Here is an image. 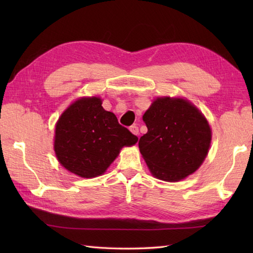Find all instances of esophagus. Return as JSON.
I'll use <instances>...</instances> for the list:
<instances>
[{
    "label": "esophagus",
    "mask_w": 253,
    "mask_h": 253,
    "mask_svg": "<svg viewBox=\"0 0 253 253\" xmlns=\"http://www.w3.org/2000/svg\"><path fill=\"white\" fill-rule=\"evenodd\" d=\"M129 129H130V131L133 133V135H139V128H138V126L137 125H132V126H130L129 127Z\"/></svg>",
    "instance_id": "obj_1"
}]
</instances>
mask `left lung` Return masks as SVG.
Returning <instances> with one entry per match:
<instances>
[{
	"instance_id": "8db88e82",
	"label": "left lung",
	"mask_w": 253,
	"mask_h": 253,
	"mask_svg": "<svg viewBox=\"0 0 253 253\" xmlns=\"http://www.w3.org/2000/svg\"><path fill=\"white\" fill-rule=\"evenodd\" d=\"M142 118L148 131L139 139V149L153 176L178 181L199 169L211 129L196 106L182 99L159 98Z\"/></svg>"
}]
</instances>
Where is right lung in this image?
Listing matches in <instances>:
<instances>
[{"mask_svg": "<svg viewBox=\"0 0 253 253\" xmlns=\"http://www.w3.org/2000/svg\"><path fill=\"white\" fill-rule=\"evenodd\" d=\"M138 137L118 124L99 98H83L68 107L55 128L54 150L64 168L84 178L102 175L125 146Z\"/></svg>", "mask_w": 253, "mask_h": 253, "instance_id": "add662e5", "label": "right lung"}]
</instances>
